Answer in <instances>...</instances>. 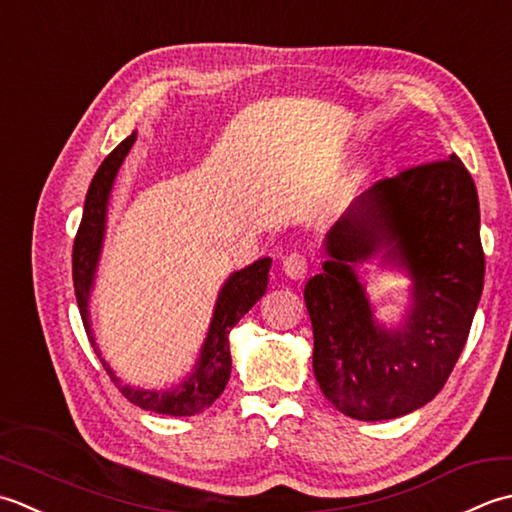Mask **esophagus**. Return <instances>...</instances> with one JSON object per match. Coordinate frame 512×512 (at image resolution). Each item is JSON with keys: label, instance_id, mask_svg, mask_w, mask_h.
<instances>
[{"label": "esophagus", "instance_id": "esophagus-1", "mask_svg": "<svg viewBox=\"0 0 512 512\" xmlns=\"http://www.w3.org/2000/svg\"><path fill=\"white\" fill-rule=\"evenodd\" d=\"M283 271H285V274H287L291 280L305 278V274L309 271V260H307L305 256H302V254H298V252L287 254V256L283 258Z\"/></svg>", "mask_w": 512, "mask_h": 512}]
</instances>
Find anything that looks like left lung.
<instances>
[{
    "label": "left lung",
    "instance_id": "obj_1",
    "mask_svg": "<svg viewBox=\"0 0 512 512\" xmlns=\"http://www.w3.org/2000/svg\"><path fill=\"white\" fill-rule=\"evenodd\" d=\"M329 260L305 285L314 373L325 398L364 422L431 402L451 375L484 289L479 201L455 154L364 190L327 234ZM378 253L412 276L398 330L372 318L355 265Z\"/></svg>",
    "mask_w": 512,
    "mask_h": 512
}]
</instances>
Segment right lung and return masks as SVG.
Masks as SVG:
<instances>
[{
	"instance_id": "right-lung-1",
	"label": "right lung",
	"mask_w": 512,
	"mask_h": 512,
	"mask_svg": "<svg viewBox=\"0 0 512 512\" xmlns=\"http://www.w3.org/2000/svg\"><path fill=\"white\" fill-rule=\"evenodd\" d=\"M134 141H137V132H132L128 139H123L117 148L103 159L95 179H92L88 187L81 225L75 236V245H72V280H75V296H77L83 327H86V333H88V340L92 342V347H95V353L99 356L103 369L108 371L114 387H117L132 404L141 406L145 411L187 417V415H196L205 411L207 406H212L218 395L223 393L225 384L229 380V373H232L229 331H232L236 322L241 320L260 298H263L267 289L271 258H260L249 267L234 271V274L225 280L221 294H218V300H216L210 331H207V338L201 347V356H198L194 371L187 375L185 380H181L172 389H161V391L134 389L130 384H123L110 369V364L101 358L95 336H92V329H90L88 302H90L92 285H95L103 236H106L110 192H112L114 179H117L121 163L125 156H128Z\"/></svg>"
}]
</instances>
